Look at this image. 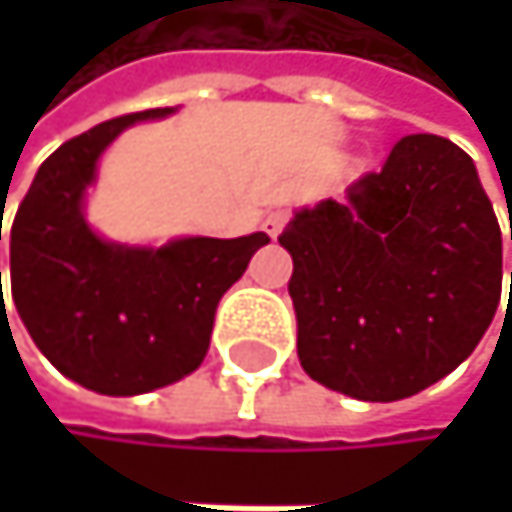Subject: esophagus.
<instances>
[{"label": "esophagus", "mask_w": 512, "mask_h": 512, "mask_svg": "<svg viewBox=\"0 0 512 512\" xmlns=\"http://www.w3.org/2000/svg\"><path fill=\"white\" fill-rule=\"evenodd\" d=\"M285 221H288V211H270L267 214V218H264V230L270 233V239H276L282 233Z\"/></svg>", "instance_id": "esophagus-1"}]
</instances>
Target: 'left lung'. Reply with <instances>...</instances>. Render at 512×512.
<instances>
[{"mask_svg":"<svg viewBox=\"0 0 512 512\" xmlns=\"http://www.w3.org/2000/svg\"><path fill=\"white\" fill-rule=\"evenodd\" d=\"M279 245L304 371L362 402L451 375L501 304L495 208L473 159L436 134L402 137L341 202L298 208Z\"/></svg>","mask_w":512,"mask_h":512,"instance_id":"left-lung-1","label":"left lung"}]
</instances>
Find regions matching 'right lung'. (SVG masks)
<instances>
[{"label":"right lung","mask_w":512,"mask_h":512,"mask_svg":"<svg viewBox=\"0 0 512 512\" xmlns=\"http://www.w3.org/2000/svg\"><path fill=\"white\" fill-rule=\"evenodd\" d=\"M171 113L178 107L119 116L57 147L11 224L17 316L64 378L101 396H141L193 375L221 298L270 242L251 233L131 245L88 224L85 202L101 156L125 128Z\"/></svg>","instance_id":"add662e5"}]
</instances>
